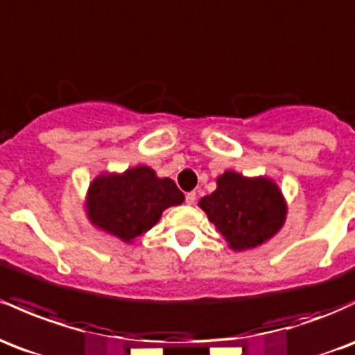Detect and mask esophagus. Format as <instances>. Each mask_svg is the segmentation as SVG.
<instances>
[{
    "label": "esophagus",
    "instance_id": "1",
    "mask_svg": "<svg viewBox=\"0 0 355 355\" xmlns=\"http://www.w3.org/2000/svg\"><path fill=\"white\" fill-rule=\"evenodd\" d=\"M196 198H197V193H196V192H189V193H187V196H185V202H187V204H189V205H192L193 202H196Z\"/></svg>",
    "mask_w": 355,
    "mask_h": 355
}]
</instances>
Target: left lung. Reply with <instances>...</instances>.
<instances>
[{"label": "left lung", "mask_w": 355, "mask_h": 355, "mask_svg": "<svg viewBox=\"0 0 355 355\" xmlns=\"http://www.w3.org/2000/svg\"><path fill=\"white\" fill-rule=\"evenodd\" d=\"M198 207L232 251L261 246L278 234L286 220V200L275 180L249 178L232 170L217 177V189L202 197Z\"/></svg>", "instance_id": "left-lung-1"}]
</instances>
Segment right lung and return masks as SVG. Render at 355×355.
Instances as JSON below:
<instances>
[{
  "instance_id": "right-lung-1",
  "label": "right lung",
  "mask_w": 355,
  "mask_h": 355,
  "mask_svg": "<svg viewBox=\"0 0 355 355\" xmlns=\"http://www.w3.org/2000/svg\"><path fill=\"white\" fill-rule=\"evenodd\" d=\"M184 200L171 178H159L153 168L138 165L96 177L85 196V214L94 227L131 244L157 224L163 210Z\"/></svg>"
}]
</instances>
